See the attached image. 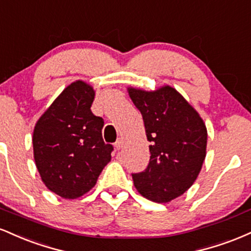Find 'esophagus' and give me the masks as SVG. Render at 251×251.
Segmentation results:
<instances>
[{
    "mask_svg": "<svg viewBox=\"0 0 251 251\" xmlns=\"http://www.w3.org/2000/svg\"><path fill=\"white\" fill-rule=\"evenodd\" d=\"M123 139H122V138H119V139H118L117 140V142H116V144H114V146H116V149L117 150H120V149H122L123 148Z\"/></svg>",
    "mask_w": 251,
    "mask_h": 251,
    "instance_id": "34e87169",
    "label": "esophagus"
}]
</instances>
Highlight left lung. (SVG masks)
<instances>
[{
  "label": "left lung",
  "instance_id": "obj_1",
  "mask_svg": "<svg viewBox=\"0 0 251 251\" xmlns=\"http://www.w3.org/2000/svg\"><path fill=\"white\" fill-rule=\"evenodd\" d=\"M128 94L142 113L151 143L148 168L132 174L134 186L148 200L166 203L183 195L200 174L206 154V127L170 86L154 92L128 88Z\"/></svg>",
  "mask_w": 251,
  "mask_h": 251
}]
</instances>
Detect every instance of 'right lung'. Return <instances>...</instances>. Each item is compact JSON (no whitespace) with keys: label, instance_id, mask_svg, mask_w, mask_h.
I'll use <instances>...</instances> for the list:
<instances>
[{"label":"right lung","instance_id":"right-lung-1","mask_svg":"<svg viewBox=\"0 0 251 251\" xmlns=\"http://www.w3.org/2000/svg\"><path fill=\"white\" fill-rule=\"evenodd\" d=\"M93 100V88L77 80L63 89L34 128L37 171L45 185L66 200L88 192L111 160L113 146L103 142V119L92 113Z\"/></svg>","mask_w":251,"mask_h":251}]
</instances>
